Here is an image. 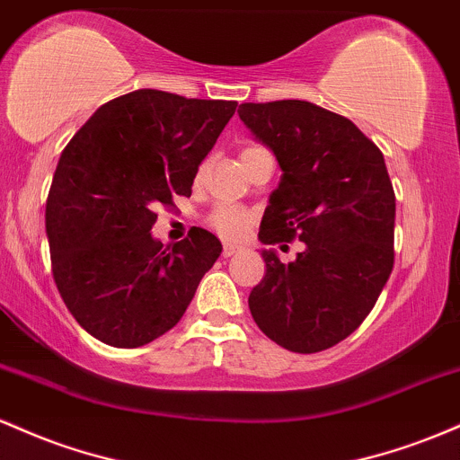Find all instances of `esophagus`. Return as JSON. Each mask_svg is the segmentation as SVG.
Segmentation results:
<instances>
[{"instance_id": "1", "label": "esophagus", "mask_w": 460, "mask_h": 460, "mask_svg": "<svg viewBox=\"0 0 460 460\" xmlns=\"http://www.w3.org/2000/svg\"><path fill=\"white\" fill-rule=\"evenodd\" d=\"M239 250H241L239 245H234V243H224V252H221V254H224V258H230V256L239 254Z\"/></svg>"}]
</instances>
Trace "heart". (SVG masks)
<instances>
[{"mask_svg":"<svg viewBox=\"0 0 460 460\" xmlns=\"http://www.w3.org/2000/svg\"><path fill=\"white\" fill-rule=\"evenodd\" d=\"M256 149H262V147H254V146L245 147L243 152H241V156H245V154L250 152H256ZM250 224H252V215L243 208H236V206H217L208 217L210 228H213L217 234L226 236V239H239V236H243L247 228H250Z\"/></svg>","mask_w":460,"mask_h":460,"instance_id":"obj_1","label":"heart"}]
</instances>
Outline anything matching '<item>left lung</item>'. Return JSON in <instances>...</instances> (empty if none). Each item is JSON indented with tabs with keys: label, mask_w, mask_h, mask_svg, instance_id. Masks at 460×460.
I'll list each match as a JSON object with an SVG mask.
<instances>
[{
	"label": "left lung",
	"mask_w": 460,
	"mask_h": 460,
	"mask_svg": "<svg viewBox=\"0 0 460 460\" xmlns=\"http://www.w3.org/2000/svg\"><path fill=\"white\" fill-rule=\"evenodd\" d=\"M239 117L282 169L258 239L304 243L293 262L262 252L252 317L288 352H322L365 322L394 270L395 193L383 152L349 119L311 102L241 104Z\"/></svg>",
	"instance_id": "1"
}]
</instances>
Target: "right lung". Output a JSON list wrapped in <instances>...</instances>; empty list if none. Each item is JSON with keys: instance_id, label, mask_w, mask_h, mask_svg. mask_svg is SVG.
<instances>
[{"instance_id": "obj_1", "label": "right lung", "mask_w": 460, "mask_h": 460, "mask_svg": "<svg viewBox=\"0 0 460 460\" xmlns=\"http://www.w3.org/2000/svg\"><path fill=\"white\" fill-rule=\"evenodd\" d=\"M236 102L141 89L97 108L63 149L48 206L51 273L86 332L141 348L182 319L221 254L213 232L190 228L172 250L149 234L156 206L189 198L199 163Z\"/></svg>"}]
</instances>
